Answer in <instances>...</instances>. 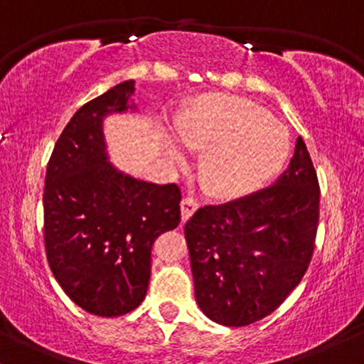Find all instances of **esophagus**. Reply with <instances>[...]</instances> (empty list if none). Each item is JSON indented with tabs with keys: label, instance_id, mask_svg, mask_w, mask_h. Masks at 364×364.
<instances>
[{
	"label": "esophagus",
	"instance_id": "esophagus-1",
	"mask_svg": "<svg viewBox=\"0 0 364 364\" xmlns=\"http://www.w3.org/2000/svg\"><path fill=\"white\" fill-rule=\"evenodd\" d=\"M198 208V203L193 198H183L181 201V218L183 222H186L188 218L195 213V210Z\"/></svg>",
	"mask_w": 364,
	"mask_h": 364
}]
</instances>
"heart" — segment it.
I'll use <instances>...</instances> for the list:
<instances>
[{
  "mask_svg": "<svg viewBox=\"0 0 364 364\" xmlns=\"http://www.w3.org/2000/svg\"><path fill=\"white\" fill-rule=\"evenodd\" d=\"M174 130L188 149L205 151L200 181L222 200L246 196L277 178L291 149L287 125L261 105L237 96H201L176 117ZM168 151L181 161L174 144Z\"/></svg>",
  "mask_w": 364,
  "mask_h": 364,
  "instance_id": "heart-1",
  "label": "heart"
}]
</instances>
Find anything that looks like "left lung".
Returning a JSON list of instances; mask_svg holds the SVG:
<instances>
[{"label":"left lung","instance_id":"8db88e82","mask_svg":"<svg viewBox=\"0 0 364 364\" xmlns=\"http://www.w3.org/2000/svg\"><path fill=\"white\" fill-rule=\"evenodd\" d=\"M317 174L301 137L274 185L186 222L195 299L210 321L244 327L274 312L304 278L318 224Z\"/></svg>","mask_w":364,"mask_h":364}]
</instances>
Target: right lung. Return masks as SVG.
Wrapping results in <instances>:
<instances>
[{
  "mask_svg": "<svg viewBox=\"0 0 364 364\" xmlns=\"http://www.w3.org/2000/svg\"><path fill=\"white\" fill-rule=\"evenodd\" d=\"M124 81L74 113L57 139L43 188V239L57 283L100 317L132 312L146 299L154 240L181 220V191L118 171L108 161L103 118L135 110Z\"/></svg>",
  "mask_w": 364,
  "mask_h": 364,
  "instance_id": "obj_1",
  "label": "right lung"
}]
</instances>
